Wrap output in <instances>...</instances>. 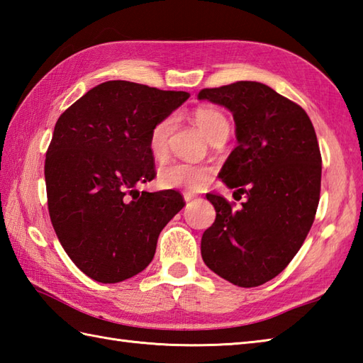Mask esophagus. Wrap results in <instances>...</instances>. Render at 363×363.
I'll use <instances>...</instances> for the list:
<instances>
[{
	"label": "esophagus",
	"instance_id": "34e87169",
	"mask_svg": "<svg viewBox=\"0 0 363 363\" xmlns=\"http://www.w3.org/2000/svg\"><path fill=\"white\" fill-rule=\"evenodd\" d=\"M195 198H196V195H194V194H189V191H186V194H184V199H186V203L194 201Z\"/></svg>",
	"mask_w": 363,
	"mask_h": 363
}]
</instances>
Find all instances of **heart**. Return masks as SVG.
Here are the masks:
<instances>
[{
    "instance_id": "b5f03b06",
    "label": "heart",
    "mask_w": 363,
    "mask_h": 363,
    "mask_svg": "<svg viewBox=\"0 0 363 363\" xmlns=\"http://www.w3.org/2000/svg\"><path fill=\"white\" fill-rule=\"evenodd\" d=\"M194 120L201 133L211 138L221 129H228V120L213 107H199L194 113ZM173 129V120L164 118L154 125L150 133V152L156 160H162L168 152V137ZM213 169L204 164H189V162H169L162 165L157 173V184L162 189H179L196 191L206 187L212 179Z\"/></svg>"
}]
</instances>
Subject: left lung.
<instances>
[{
	"instance_id": "8db88e82",
	"label": "left lung",
	"mask_w": 363,
	"mask_h": 363,
	"mask_svg": "<svg viewBox=\"0 0 363 363\" xmlns=\"http://www.w3.org/2000/svg\"><path fill=\"white\" fill-rule=\"evenodd\" d=\"M198 99L233 113L237 146L218 177L246 198L234 211L206 195L217 218L204 230L201 256L223 279L257 287L290 264L312 228L321 187L317 134L303 107L262 82L204 89Z\"/></svg>"
}]
</instances>
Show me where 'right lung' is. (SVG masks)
<instances>
[{
    "mask_svg": "<svg viewBox=\"0 0 363 363\" xmlns=\"http://www.w3.org/2000/svg\"><path fill=\"white\" fill-rule=\"evenodd\" d=\"M187 91L107 81L60 115L45 160L52 228L84 274L103 284L148 267L160 230L184 207L174 190L138 191L154 179L150 133Z\"/></svg>",
    "mask_w": 363,
    "mask_h": 363,
    "instance_id": "1",
    "label": "right lung"
}]
</instances>
